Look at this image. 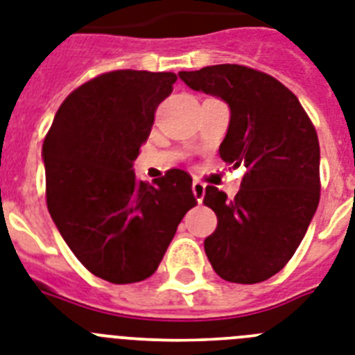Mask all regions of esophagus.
<instances>
[{"mask_svg":"<svg viewBox=\"0 0 355 355\" xmlns=\"http://www.w3.org/2000/svg\"><path fill=\"white\" fill-rule=\"evenodd\" d=\"M191 189H193V195H195V198H197V202L198 204L202 202L204 195H206V184L200 182V180H195L191 186Z\"/></svg>","mask_w":355,"mask_h":355,"instance_id":"1","label":"esophagus"}]
</instances>
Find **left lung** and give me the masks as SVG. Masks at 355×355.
Segmentation results:
<instances>
[{
    "instance_id": "8db88e82",
    "label": "left lung",
    "mask_w": 355,
    "mask_h": 355,
    "mask_svg": "<svg viewBox=\"0 0 355 355\" xmlns=\"http://www.w3.org/2000/svg\"><path fill=\"white\" fill-rule=\"evenodd\" d=\"M193 91L227 103L230 125L218 153L244 166L235 198L207 186L204 204L217 230L204 250L224 281H266L292 259L319 204V140L297 96L279 80L244 65H209L180 71Z\"/></svg>"
}]
</instances>
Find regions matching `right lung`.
I'll return each instance as SVG.
<instances>
[{
	"mask_svg": "<svg viewBox=\"0 0 355 355\" xmlns=\"http://www.w3.org/2000/svg\"><path fill=\"white\" fill-rule=\"evenodd\" d=\"M177 74L112 71L69 94L43 142L47 207L76 259L96 277H151L197 198L191 177L169 169L153 184L132 162Z\"/></svg>",
	"mask_w": 355,
	"mask_h": 355,
	"instance_id": "right-lung-1",
	"label": "right lung"
}]
</instances>
